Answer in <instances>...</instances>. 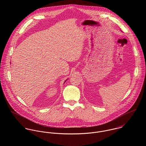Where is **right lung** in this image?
I'll return each mask as SVG.
<instances>
[{"mask_svg":"<svg viewBox=\"0 0 146 146\" xmlns=\"http://www.w3.org/2000/svg\"><path fill=\"white\" fill-rule=\"evenodd\" d=\"M66 81H65V82H66ZM65 82H64V83H65Z\"/></svg>","mask_w":146,"mask_h":146,"instance_id":"right-lung-1","label":"right lung"}]
</instances>
